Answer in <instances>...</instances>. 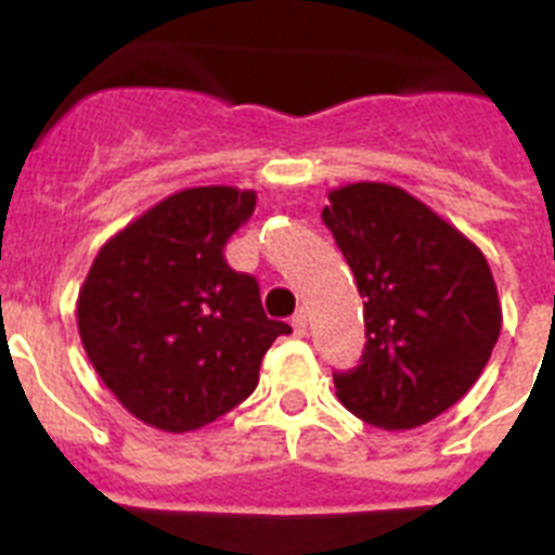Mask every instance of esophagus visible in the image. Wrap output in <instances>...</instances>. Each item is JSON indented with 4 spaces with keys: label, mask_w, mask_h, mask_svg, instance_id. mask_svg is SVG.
<instances>
[{
    "label": "esophagus",
    "mask_w": 555,
    "mask_h": 555,
    "mask_svg": "<svg viewBox=\"0 0 555 555\" xmlns=\"http://www.w3.org/2000/svg\"><path fill=\"white\" fill-rule=\"evenodd\" d=\"M292 327H294V333H297V336H306V331H308V313H306V308H300V311L294 313V317H292Z\"/></svg>",
    "instance_id": "34e87169"
}]
</instances>
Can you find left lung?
Here are the masks:
<instances>
[{
  "mask_svg": "<svg viewBox=\"0 0 555 555\" xmlns=\"http://www.w3.org/2000/svg\"><path fill=\"white\" fill-rule=\"evenodd\" d=\"M322 222L364 297L361 364L336 372L347 411L384 430L430 423L467 395L500 336L487 258L436 210L389 183L327 194Z\"/></svg>",
  "mask_w": 555,
  "mask_h": 555,
  "instance_id": "8db88e82",
  "label": "left lung"
}]
</instances>
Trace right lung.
<instances>
[{"label": "right lung", "instance_id": "1", "mask_svg": "<svg viewBox=\"0 0 555 555\" xmlns=\"http://www.w3.org/2000/svg\"><path fill=\"white\" fill-rule=\"evenodd\" d=\"M255 191L183 189L102 244L77 297V327L102 384L135 420L185 434L247 400L286 322L269 320L253 274L224 244Z\"/></svg>", "mask_w": 555, "mask_h": 555}]
</instances>
